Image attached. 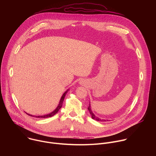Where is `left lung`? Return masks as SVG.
I'll return each mask as SVG.
<instances>
[{"instance_id": "obj_1", "label": "left lung", "mask_w": 156, "mask_h": 156, "mask_svg": "<svg viewBox=\"0 0 156 156\" xmlns=\"http://www.w3.org/2000/svg\"><path fill=\"white\" fill-rule=\"evenodd\" d=\"M87 109H88V110H89V111H90V115H91V118H92L93 119H94V120H97V121H105L104 120H101V119H100L99 118H98V117H96V116L94 115V114L92 112V111H91V107H90V105H89V106H88V107H87Z\"/></svg>"}]
</instances>
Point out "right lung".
Wrapping results in <instances>:
<instances>
[{
    "mask_svg": "<svg viewBox=\"0 0 156 156\" xmlns=\"http://www.w3.org/2000/svg\"><path fill=\"white\" fill-rule=\"evenodd\" d=\"M68 91H69V90H67V91H65V92L64 93V94H63V96H62V98H61V99H60V102H59V104H58V107H57V108L54 111V112H52V113H51V114H48V115H41V116H34V115H30V114H27L28 115H30V116H31V117H36V118H48V117H52V116H54V115H55V114L58 112V111L59 110V109L62 107V104H63V101L64 98H65V96L66 94L67 93Z\"/></svg>",
    "mask_w": 156,
    "mask_h": 156,
    "instance_id": "right-lung-1",
    "label": "right lung"
}]
</instances>
